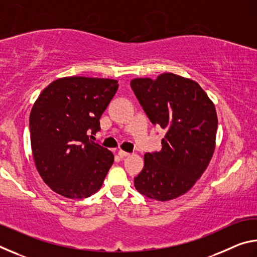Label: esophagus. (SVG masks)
<instances>
[{"mask_svg":"<svg viewBox=\"0 0 257 257\" xmlns=\"http://www.w3.org/2000/svg\"><path fill=\"white\" fill-rule=\"evenodd\" d=\"M118 155L120 156L121 159H124V158H127V156H129V153H127V152H123V151H119L118 152Z\"/></svg>","mask_w":257,"mask_h":257,"instance_id":"esophagus-1","label":"esophagus"}]
</instances>
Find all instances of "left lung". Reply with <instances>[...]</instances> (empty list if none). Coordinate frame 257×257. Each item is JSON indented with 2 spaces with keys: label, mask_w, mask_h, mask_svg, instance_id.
I'll use <instances>...</instances> for the list:
<instances>
[{
  "label": "left lung",
  "mask_w": 257,
  "mask_h": 257,
  "mask_svg": "<svg viewBox=\"0 0 257 257\" xmlns=\"http://www.w3.org/2000/svg\"><path fill=\"white\" fill-rule=\"evenodd\" d=\"M132 89L151 122L164 129L162 150L146 153L136 189L150 199L170 201L188 191L205 171L215 147L214 104L196 81L175 73L137 78Z\"/></svg>",
  "instance_id": "left-lung-1"
}]
</instances>
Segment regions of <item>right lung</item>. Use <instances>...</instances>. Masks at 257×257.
<instances>
[{
  "mask_svg": "<svg viewBox=\"0 0 257 257\" xmlns=\"http://www.w3.org/2000/svg\"><path fill=\"white\" fill-rule=\"evenodd\" d=\"M113 79L66 77L43 90L29 116L30 143L42 179L61 196L89 197L114 161L112 152L90 141L99 118L118 90Z\"/></svg>",
  "mask_w": 257,
  "mask_h": 257,
  "instance_id": "add662e5",
  "label": "right lung"
}]
</instances>
